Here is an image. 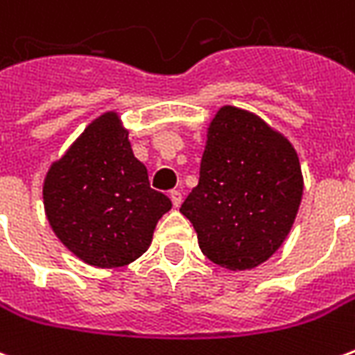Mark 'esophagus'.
Listing matches in <instances>:
<instances>
[{"label": "esophagus", "instance_id": "obj_1", "mask_svg": "<svg viewBox=\"0 0 355 355\" xmlns=\"http://www.w3.org/2000/svg\"><path fill=\"white\" fill-rule=\"evenodd\" d=\"M171 201H173V205L175 207H180V203H182V193H180V190H171Z\"/></svg>", "mask_w": 355, "mask_h": 355}]
</instances>
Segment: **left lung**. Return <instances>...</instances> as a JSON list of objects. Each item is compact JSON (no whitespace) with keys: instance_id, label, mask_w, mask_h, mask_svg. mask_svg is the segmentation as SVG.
I'll return each instance as SVG.
<instances>
[{"instance_id":"1","label":"left lung","mask_w":355,"mask_h":355,"mask_svg":"<svg viewBox=\"0 0 355 355\" xmlns=\"http://www.w3.org/2000/svg\"><path fill=\"white\" fill-rule=\"evenodd\" d=\"M302 198L295 148L261 117L224 106L211 121L200 182L180 213L209 261L247 270L282 247Z\"/></svg>"}]
</instances>
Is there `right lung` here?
Wrapping results in <instances>:
<instances>
[{"instance_id": "1", "label": "right lung", "mask_w": 355, "mask_h": 355, "mask_svg": "<svg viewBox=\"0 0 355 355\" xmlns=\"http://www.w3.org/2000/svg\"><path fill=\"white\" fill-rule=\"evenodd\" d=\"M45 215L57 238L91 266L129 264L152 243L173 203L150 186L117 114L94 119L43 184Z\"/></svg>"}]
</instances>
